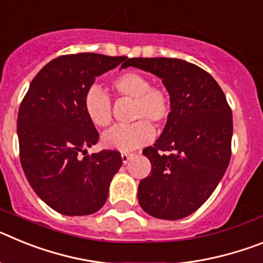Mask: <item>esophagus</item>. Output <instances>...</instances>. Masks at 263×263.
I'll return each mask as SVG.
<instances>
[{
  "label": "esophagus",
  "mask_w": 263,
  "mask_h": 263,
  "mask_svg": "<svg viewBox=\"0 0 263 263\" xmlns=\"http://www.w3.org/2000/svg\"><path fill=\"white\" fill-rule=\"evenodd\" d=\"M132 158H133V154H130V153H122L121 154V159H122V163L124 164H126Z\"/></svg>",
  "instance_id": "1"
}]
</instances>
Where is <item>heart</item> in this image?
Listing matches in <instances>:
<instances>
[{"label": "heart", "instance_id": "obj_1", "mask_svg": "<svg viewBox=\"0 0 263 263\" xmlns=\"http://www.w3.org/2000/svg\"><path fill=\"white\" fill-rule=\"evenodd\" d=\"M113 88L120 96L133 99L129 125H117L101 137L104 147L132 152L152 142L155 136L150 121L160 125L166 122L171 111L170 96L163 88L153 87L150 79L138 72H125L113 80ZM84 110L95 126L106 127L111 122V103L105 90L95 84L84 95Z\"/></svg>", "mask_w": 263, "mask_h": 263}]
</instances>
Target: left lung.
<instances>
[{
    "mask_svg": "<svg viewBox=\"0 0 263 263\" xmlns=\"http://www.w3.org/2000/svg\"><path fill=\"white\" fill-rule=\"evenodd\" d=\"M130 66L162 79L171 101L163 132L143 150L152 173L139 182L138 203L153 217L180 220L205 203L227 171L232 110L217 81L192 63L133 58Z\"/></svg>",
    "mask_w": 263,
    "mask_h": 263,
    "instance_id": "obj_1",
    "label": "left lung"
}]
</instances>
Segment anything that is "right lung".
I'll list each match as a JSON object with an SVG mask.
<instances>
[{"instance_id":"obj_1","label":"right lung","mask_w":263,"mask_h":263,"mask_svg":"<svg viewBox=\"0 0 263 263\" xmlns=\"http://www.w3.org/2000/svg\"><path fill=\"white\" fill-rule=\"evenodd\" d=\"M126 62L93 52L63 55L38 72L21 104V164L35 194L62 215H92L108 199L122 159L115 150L87 155L99 133L84 110V95L97 76Z\"/></svg>"}]
</instances>
